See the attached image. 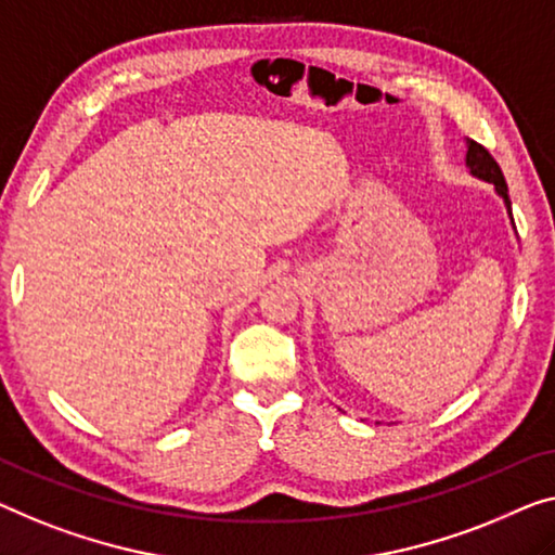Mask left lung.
I'll return each mask as SVG.
<instances>
[{"label":"left lung","mask_w":555,"mask_h":555,"mask_svg":"<svg viewBox=\"0 0 555 555\" xmlns=\"http://www.w3.org/2000/svg\"><path fill=\"white\" fill-rule=\"evenodd\" d=\"M466 167L470 171V177L481 179V181H489L493 184L495 194L503 198V206H506V214L511 219V227H514V211H511V198H508V184L506 179H503V171L499 164H495L493 156L486 152L481 144H476L474 139H466ZM516 229V227H514Z\"/></svg>","instance_id":"left-lung-1"}]
</instances>
